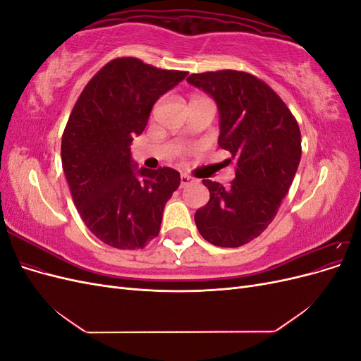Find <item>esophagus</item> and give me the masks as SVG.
Here are the masks:
<instances>
[{
  "instance_id": "esophagus-1",
  "label": "esophagus",
  "mask_w": 361,
  "mask_h": 361,
  "mask_svg": "<svg viewBox=\"0 0 361 361\" xmlns=\"http://www.w3.org/2000/svg\"><path fill=\"white\" fill-rule=\"evenodd\" d=\"M192 182H194V179L191 176H188V174H182V176H180V187L182 188L188 187V185L192 183Z\"/></svg>"
}]
</instances>
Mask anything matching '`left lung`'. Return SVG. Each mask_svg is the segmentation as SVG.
I'll return each mask as SVG.
<instances>
[{"label": "left lung", "mask_w": 361, "mask_h": 361, "mask_svg": "<svg viewBox=\"0 0 361 361\" xmlns=\"http://www.w3.org/2000/svg\"><path fill=\"white\" fill-rule=\"evenodd\" d=\"M214 97L218 145L231 152V187L203 180L209 202L194 215L200 235L218 247L253 241L274 220L301 159V133L286 104L257 76L239 71L192 73L187 80Z\"/></svg>", "instance_id": "1"}]
</instances>
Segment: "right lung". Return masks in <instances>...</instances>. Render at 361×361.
Here are the masks:
<instances>
[{
  "mask_svg": "<svg viewBox=\"0 0 361 361\" xmlns=\"http://www.w3.org/2000/svg\"><path fill=\"white\" fill-rule=\"evenodd\" d=\"M185 76L134 57L114 59L73 106L61 138L63 170L82 221L106 245L145 248L159 233L180 174L170 167L135 169L129 146L154 104Z\"/></svg>",
  "mask_w": 361,
  "mask_h": 361,
  "instance_id": "right-lung-1",
  "label": "right lung"
}]
</instances>
